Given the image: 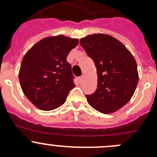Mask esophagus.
Returning a JSON list of instances; mask_svg holds the SVG:
<instances>
[{
  "label": "esophagus",
  "instance_id": "34e87169",
  "mask_svg": "<svg viewBox=\"0 0 157 157\" xmlns=\"http://www.w3.org/2000/svg\"><path fill=\"white\" fill-rule=\"evenodd\" d=\"M83 80H84V77H83V76H81V77H79V81H80V83H83Z\"/></svg>",
  "mask_w": 157,
  "mask_h": 157
}]
</instances>
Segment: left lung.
Wrapping results in <instances>:
<instances>
[{
	"label": "left lung",
	"mask_w": 157,
	"mask_h": 157,
	"mask_svg": "<svg viewBox=\"0 0 157 157\" xmlns=\"http://www.w3.org/2000/svg\"><path fill=\"white\" fill-rule=\"evenodd\" d=\"M80 42L97 69V89L86 95L88 103L101 113H113L129 102L137 87L135 59L120 41L109 35H90Z\"/></svg>",
	"instance_id": "obj_1"
}]
</instances>
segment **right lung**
Masks as SVG:
<instances>
[{"instance_id": "obj_1", "label": "right lung", "mask_w": 157, "mask_h": 157, "mask_svg": "<svg viewBox=\"0 0 157 157\" xmlns=\"http://www.w3.org/2000/svg\"><path fill=\"white\" fill-rule=\"evenodd\" d=\"M77 44V39L62 35L50 36L35 44L24 55L19 72L20 86L38 109L58 108L75 86L67 57Z\"/></svg>"}]
</instances>
